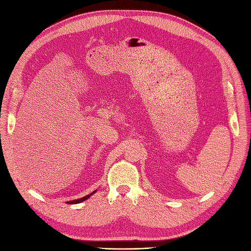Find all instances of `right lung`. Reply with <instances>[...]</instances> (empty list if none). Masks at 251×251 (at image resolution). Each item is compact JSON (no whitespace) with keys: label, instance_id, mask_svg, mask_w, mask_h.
I'll return each instance as SVG.
<instances>
[{"label":"right lung","instance_id":"add662e5","mask_svg":"<svg viewBox=\"0 0 251 251\" xmlns=\"http://www.w3.org/2000/svg\"><path fill=\"white\" fill-rule=\"evenodd\" d=\"M95 192H96V190L93 191V192H92V193H90V194H87V195L83 196V198L78 199V200H74V201H66V202H67V204H79V202H81V201H84L85 200H87L89 198H91V195H93Z\"/></svg>","mask_w":251,"mask_h":251}]
</instances>
